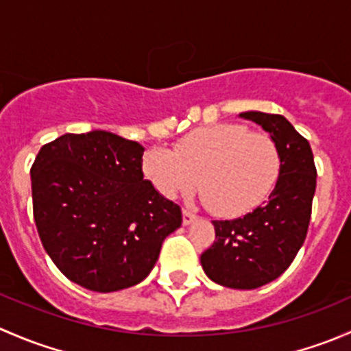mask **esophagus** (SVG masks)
<instances>
[{
  "label": "esophagus",
  "instance_id": "obj_1",
  "mask_svg": "<svg viewBox=\"0 0 351 351\" xmlns=\"http://www.w3.org/2000/svg\"><path fill=\"white\" fill-rule=\"evenodd\" d=\"M195 219H197V215L193 214V212H190L189 208H183V224H185V226L192 224Z\"/></svg>",
  "mask_w": 351,
  "mask_h": 351
}]
</instances>
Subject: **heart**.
Returning a JSON list of instances; mask_svg holds the SVG:
<instances>
[{
  "instance_id": "b5f03b06",
  "label": "heart",
  "mask_w": 351,
  "mask_h": 351,
  "mask_svg": "<svg viewBox=\"0 0 351 351\" xmlns=\"http://www.w3.org/2000/svg\"><path fill=\"white\" fill-rule=\"evenodd\" d=\"M143 166L165 197L190 193L198 185L212 214L234 219L267 200L280 176L282 158L268 134L215 123L186 134L175 151H146Z\"/></svg>"
}]
</instances>
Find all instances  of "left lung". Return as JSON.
Instances as JSON below:
<instances>
[{
  "instance_id": "1",
  "label": "left lung",
  "mask_w": 351,
  "mask_h": 351,
  "mask_svg": "<svg viewBox=\"0 0 351 351\" xmlns=\"http://www.w3.org/2000/svg\"><path fill=\"white\" fill-rule=\"evenodd\" d=\"M277 143L282 168L274 192L244 217L214 221L215 241L200 256L205 275L229 289H258L280 277L306 239L316 166L306 137L284 115L243 112Z\"/></svg>"
}]
</instances>
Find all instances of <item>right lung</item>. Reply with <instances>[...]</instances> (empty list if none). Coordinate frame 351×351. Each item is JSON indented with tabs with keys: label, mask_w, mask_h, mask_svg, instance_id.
Masks as SVG:
<instances>
[{
	"label": "right lung",
	"mask_w": 351,
	"mask_h": 351,
	"mask_svg": "<svg viewBox=\"0 0 351 351\" xmlns=\"http://www.w3.org/2000/svg\"><path fill=\"white\" fill-rule=\"evenodd\" d=\"M144 147L107 130L64 134L32 165L34 219L45 251L74 284L115 292L143 282L182 208L143 173Z\"/></svg>",
	"instance_id": "add662e5"
}]
</instances>
